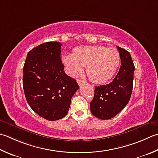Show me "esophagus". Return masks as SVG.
Returning <instances> with one entry per match:
<instances>
[{
	"mask_svg": "<svg viewBox=\"0 0 158 158\" xmlns=\"http://www.w3.org/2000/svg\"><path fill=\"white\" fill-rule=\"evenodd\" d=\"M77 84H79V85H81L85 84V82L84 81H82V80H81V79H77Z\"/></svg>",
	"mask_w": 158,
	"mask_h": 158,
	"instance_id": "1",
	"label": "esophagus"
}]
</instances>
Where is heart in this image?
<instances>
[{
  "instance_id": "heart-1",
  "label": "heart",
  "mask_w": 158,
  "mask_h": 158,
  "mask_svg": "<svg viewBox=\"0 0 158 158\" xmlns=\"http://www.w3.org/2000/svg\"><path fill=\"white\" fill-rule=\"evenodd\" d=\"M62 61L68 74L75 76L86 66L88 76L93 82L104 83L115 74L120 64V54L114 48L102 45H81L73 54H65Z\"/></svg>"
}]
</instances>
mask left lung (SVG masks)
<instances>
[{"label":"left lung","instance_id":"left-lung-1","mask_svg":"<svg viewBox=\"0 0 158 158\" xmlns=\"http://www.w3.org/2000/svg\"><path fill=\"white\" fill-rule=\"evenodd\" d=\"M120 54L121 67L113 81L94 87L90 111L100 119H110L116 116L130 100L133 90L135 66L129 52L117 47Z\"/></svg>","mask_w":158,"mask_h":158}]
</instances>
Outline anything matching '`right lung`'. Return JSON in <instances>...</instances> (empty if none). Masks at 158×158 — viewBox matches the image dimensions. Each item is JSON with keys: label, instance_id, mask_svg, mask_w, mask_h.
Instances as JSON below:
<instances>
[{"label": "right lung", "instance_id": "add662e5", "mask_svg": "<svg viewBox=\"0 0 158 158\" xmlns=\"http://www.w3.org/2000/svg\"><path fill=\"white\" fill-rule=\"evenodd\" d=\"M61 45L52 41L34 48L27 53L23 67V85L28 104L49 121L66 115L72 97L79 88L64 71Z\"/></svg>", "mask_w": 158, "mask_h": 158}]
</instances>
